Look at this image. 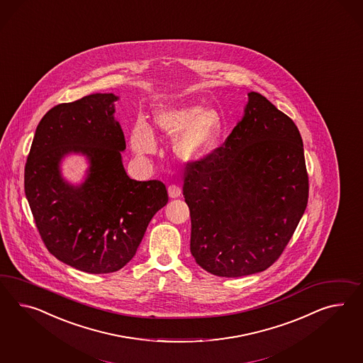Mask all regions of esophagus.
Masks as SVG:
<instances>
[{
	"mask_svg": "<svg viewBox=\"0 0 363 363\" xmlns=\"http://www.w3.org/2000/svg\"><path fill=\"white\" fill-rule=\"evenodd\" d=\"M167 193L170 198H177V196H181V187L178 185H170L167 187Z\"/></svg>",
	"mask_w": 363,
	"mask_h": 363,
	"instance_id": "esophagus-1",
	"label": "esophagus"
}]
</instances>
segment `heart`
I'll use <instances>...</instances> for the list:
<instances>
[{"label":"heart","mask_w":363,"mask_h":363,"mask_svg":"<svg viewBox=\"0 0 363 363\" xmlns=\"http://www.w3.org/2000/svg\"><path fill=\"white\" fill-rule=\"evenodd\" d=\"M157 129L174 141L177 156L186 161H196L206 157L222 133V118L214 109H203L199 104H177L157 108L153 113ZM132 147L138 155H150L156 143L150 129L138 123L130 136Z\"/></svg>","instance_id":"1"}]
</instances>
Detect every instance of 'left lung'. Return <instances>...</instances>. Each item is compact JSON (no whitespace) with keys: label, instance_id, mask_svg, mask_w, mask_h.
<instances>
[{"label":"left lung","instance_id":"8db88e82","mask_svg":"<svg viewBox=\"0 0 363 363\" xmlns=\"http://www.w3.org/2000/svg\"><path fill=\"white\" fill-rule=\"evenodd\" d=\"M182 190L198 264L222 277L265 271L308 203L303 138L294 120L250 92L245 116L223 145L187 162Z\"/></svg>","mask_w":363,"mask_h":363}]
</instances>
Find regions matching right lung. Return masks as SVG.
<instances>
[{
  "instance_id": "add662e5",
  "label": "right lung",
  "mask_w": 363,
  "mask_h": 363,
  "mask_svg": "<svg viewBox=\"0 0 363 363\" xmlns=\"http://www.w3.org/2000/svg\"><path fill=\"white\" fill-rule=\"evenodd\" d=\"M113 94L62 103L42 118L25 165V194L40 239L58 260L87 274H111L135 256L150 219L167 203V186L127 176L125 138L113 118ZM74 151L89 157L78 188L60 177Z\"/></svg>"
}]
</instances>
